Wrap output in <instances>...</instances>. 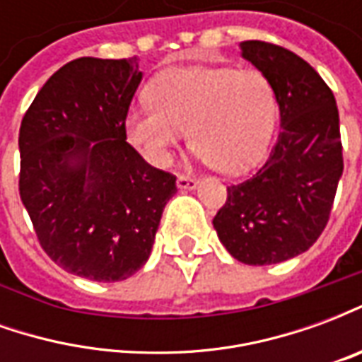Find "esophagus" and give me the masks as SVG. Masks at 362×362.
<instances>
[{"mask_svg": "<svg viewBox=\"0 0 362 362\" xmlns=\"http://www.w3.org/2000/svg\"><path fill=\"white\" fill-rule=\"evenodd\" d=\"M176 186L180 189H196L197 180L196 178H192V176H186V174H178V178H176Z\"/></svg>", "mask_w": 362, "mask_h": 362, "instance_id": "obj_1", "label": "esophagus"}]
</instances>
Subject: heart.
I'll return each mask as SVG.
<instances>
[{
    "instance_id": "b5f03b06",
    "label": "heart",
    "mask_w": 362,
    "mask_h": 362,
    "mask_svg": "<svg viewBox=\"0 0 362 362\" xmlns=\"http://www.w3.org/2000/svg\"><path fill=\"white\" fill-rule=\"evenodd\" d=\"M151 104L129 110V141L155 166H166L189 132L196 153L221 173L238 174L272 139L275 95L258 69L178 67L149 87Z\"/></svg>"
}]
</instances>
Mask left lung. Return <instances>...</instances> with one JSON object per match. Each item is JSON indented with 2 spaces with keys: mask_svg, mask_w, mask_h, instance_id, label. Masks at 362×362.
<instances>
[{
  "mask_svg": "<svg viewBox=\"0 0 362 362\" xmlns=\"http://www.w3.org/2000/svg\"><path fill=\"white\" fill-rule=\"evenodd\" d=\"M240 48L272 83L281 132L266 165L228 186L213 227L233 258L269 266L306 252L326 228L343 174L339 114L332 89L296 54L262 40Z\"/></svg>",
  "mask_w": 362,
  "mask_h": 362,
  "instance_id": "left-lung-1",
  "label": "left lung"
}]
</instances>
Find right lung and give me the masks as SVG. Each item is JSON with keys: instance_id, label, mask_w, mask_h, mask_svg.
Segmentation results:
<instances>
[{"instance_id": "right-lung-1", "label": "right lung", "mask_w": 362, "mask_h": 362, "mask_svg": "<svg viewBox=\"0 0 362 362\" xmlns=\"http://www.w3.org/2000/svg\"><path fill=\"white\" fill-rule=\"evenodd\" d=\"M143 74L137 58H79L59 67L21 122V202L44 252L100 283L149 259L176 176L126 141Z\"/></svg>"}]
</instances>
